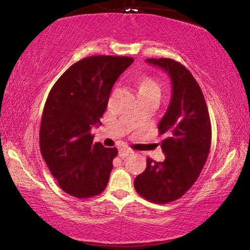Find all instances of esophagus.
Listing matches in <instances>:
<instances>
[{
  "mask_svg": "<svg viewBox=\"0 0 250 250\" xmlns=\"http://www.w3.org/2000/svg\"><path fill=\"white\" fill-rule=\"evenodd\" d=\"M134 153V151H131L130 148H128V147H121L120 149H119V155H120V157H122V158H125V157H127V156H129L130 154H132Z\"/></svg>",
  "mask_w": 250,
  "mask_h": 250,
  "instance_id": "1",
  "label": "esophagus"
}]
</instances>
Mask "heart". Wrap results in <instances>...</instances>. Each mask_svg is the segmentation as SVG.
<instances>
[{
	"mask_svg": "<svg viewBox=\"0 0 250 250\" xmlns=\"http://www.w3.org/2000/svg\"><path fill=\"white\" fill-rule=\"evenodd\" d=\"M138 90L140 96H148L154 94H160L159 83L153 77L142 75L138 78Z\"/></svg>",
	"mask_w": 250,
	"mask_h": 250,
	"instance_id": "heart-1",
	"label": "heart"
}]
</instances>
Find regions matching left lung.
I'll list each match as a JSON object with an SVG mask.
<instances>
[{"mask_svg":"<svg viewBox=\"0 0 250 250\" xmlns=\"http://www.w3.org/2000/svg\"><path fill=\"white\" fill-rule=\"evenodd\" d=\"M163 68L172 82L167 112L159 122L163 163L147 157L146 169L138 175L135 189L146 200L167 204L185 195L200 175L212 141L207 103L198 82L184 65L172 59H147Z\"/></svg>","mask_w":250,"mask_h":250,"instance_id":"obj_1","label":"left lung"}]
</instances>
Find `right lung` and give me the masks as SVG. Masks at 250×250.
<instances>
[{
  "label": "right lung",
  "instance_id": "right-lung-1",
  "mask_svg": "<svg viewBox=\"0 0 250 250\" xmlns=\"http://www.w3.org/2000/svg\"><path fill=\"white\" fill-rule=\"evenodd\" d=\"M132 62L129 57L84 58L49 93L40 129L41 152L59 186L70 196H97L108 184L118 148L93 143L91 129L102 125L113 84Z\"/></svg>",
  "mask_w": 250,
  "mask_h": 250
}]
</instances>
